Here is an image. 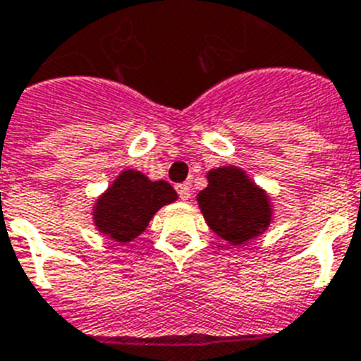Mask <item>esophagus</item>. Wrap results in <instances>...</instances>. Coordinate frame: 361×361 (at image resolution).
<instances>
[{
	"mask_svg": "<svg viewBox=\"0 0 361 361\" xmlns=\"http://www.w3.org/2000/svg\"><path fill=\"white\" fill-rule=\"evenodd\" d=\"M176 190H178V195H180L181 200H189V198H190V185H189V183H180V185H176Z\"/></svg>",
	"mask_w": 361,
	"mask_h": 361,
	"instance_id": "1",
	"label": "esophagus"
}]
</instances>
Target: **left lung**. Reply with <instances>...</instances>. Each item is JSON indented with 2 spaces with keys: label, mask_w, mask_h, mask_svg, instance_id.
Listing matches in <instances>:
<instances>
[{
  "label": "left lung",
  "mask_w": 361,
  "mask_h": 361,
  "mask_svg": "<svg viewBox=\"0 0 361 361\" xmlns=\"http://www.w3.org/2000/svg\"><path fill=\"white\" fill-rule=\"evenodd\" d=\"M207 187L196 202L207 226L226 243L239 247L263 235L272 219L271 196L235 165L219 166L207 172Z\"/></svg>",
  "instance_id": "8db88e82"
}]
</instances>
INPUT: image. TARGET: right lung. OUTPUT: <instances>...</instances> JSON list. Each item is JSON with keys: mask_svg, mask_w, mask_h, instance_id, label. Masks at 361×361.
Listing matches in <instances>:
<instances>
[{"mask_svg": "<svg viewBox=\"0 0 361 361\" xmlns=\"http://www.w3.org/2000/svg\"><path fill=\"white\" fill-rule=\"evenodd\" d=\"M178 200L171 183L150 180L140 171L120 172L92 206L96 230L113 241L126 245L148 228V222L163 206Z\"/></svg>", "mask_w": 361, "mask_h": 361, "instance_id": "add662e5", "label": "right lung"}]
</instances>
